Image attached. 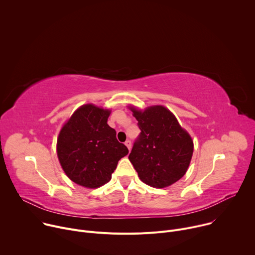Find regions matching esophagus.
Returning <instances> with one entry per match:
<instances>
[{
	"label": "esophagus",
	"instance_id": "34e87169",
	"mask_svg": "<svg viewBox=\"0 0 255 255\" xmlns=\"http://www.w3.org/2000/svg\"><path fill=\"white\" fill-rule=\"evenodd\" d=\"M131 144H132V143H131V141H130V140H129V139H128V140H126V141H125V145H126V146H127V147H128V149H129V150H130V149H131Z\"/></svg>",
	"mask_w": 255,
	"mask_h": 255
}]
</instances>
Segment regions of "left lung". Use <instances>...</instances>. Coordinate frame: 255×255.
Here are the masks:
<instances>
[{"instance_id":"obj_1","label":"left lung","mask_w":255,"mask_h":255,"mask_svg":"<svg viewBox=\"0 0 255 255\" xmlns=\"http://www.w3.org/2000/svg\"><path fill=\"white\" fill-rule=\"evenodd\" d=\"M130 109L141 131L129 154L138 176L153 188L174 184L190 165L194 151L191 136L162 106L149 107L144 111Z\"/></svg>"}]
</instances>
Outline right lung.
Returning <instances> with one entry per match:
<instances>
[{
    "instance_id": "1",
    "label": "right lung",
    "mask_w": 255,
    "mask_h": 255,
    "mask_svg": "<svg viewBox=\"0 0 255 255\" xmlns=\"http://www.w3.org/2000/svg\"><path fill=\"white\" fill-rule=\"evenodd\" d=\"M110 111L84 105L62 127L57 139V155L62 169L74 183L99 188L112 177L118 161L129 150L107 124Z\"/></svg>"
}]
</instances>
